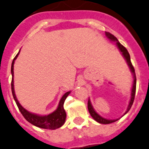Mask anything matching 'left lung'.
<instances>
[{
  "instance_id": "8db88e82",
  "label": "left lung",
  "mask_w": 149,
  "mask_h": 149,
  "mask_svg": "<svg viewBox=\"0 0 149 149\" xmlns=\"http://www.w3.org/2000/svg\"><path fill=\"white\" fill-rule=\"evenodd\" d=\"M105 34L107 37L108 39L111 40V41L113 42H116V45L118 48V49L120 50V51L121 52L122 55L123 56V57L125 58V59L126 60V62H127L128 65H129V68H130V70L132 73L133 76H134V83H133V86H132V95H131V99H130V101H129V106H128L127 109H126V112H125V114L127 113L129 111V109H131L132 106L133 102H134V96H135V92H136V75H135V71H134V68L133 67L132 64L131 62V59H130V55H129V52H128L127 49L125 48L123 45H122L120 42H118V39L113 35V34H110L109 32H105ZM87 107H88V110L89 112H90V115L93 117V118L95 120H96L97 122L100 123H103V124H109V123H113V122L117 121V120H118V119H116V120H108V119H105L104 118H102L101 116H100L95 110H94L93 107L92 106L91 103H90V101L89 100L88 103H87ZM124 114V115H125Z\"/></svg>"
}]
</instances>
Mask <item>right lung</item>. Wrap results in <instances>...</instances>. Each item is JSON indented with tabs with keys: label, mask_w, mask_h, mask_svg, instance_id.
I'll use <instances>...</instances> for the list:
<instances>
[{
	"label": "right lung",
	"mask_w": 149,
	"mask_h": 149,
	"mask_svg": "<svg viewBox=\"0 0 149 149\" xmlns=\"http://www.w3.org/2000/svg\"><path fill=\"white\" fill-rule=\"evenodd\" d=\"M19 53H20V51L18 52L16 56L14 58L12 63V67H11V72H12V76L11 87H12V95H13V98L15 99V102H16L18 109H19V110L20 111L23 116L24 117L27 121H29V123L34 125V126H37V127L48 129H56L61 127L65 123V119H66V112H65L63 107L64 103H65V101L67 97H68V95L70 93V91L67 92L66 93L64 94V95L62 97L60 101H59V106H58L57 109H56L54 112L49 114V115L42 116V115H36V114L31 113L29 111L26 110L25 108H23L20 105L19 101H17L15 93V90H14V64H15V60L17 57Z\"/></svg>",
	"instance_id": "obj_1"
}]
</instances>
